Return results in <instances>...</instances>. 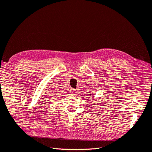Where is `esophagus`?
Returning <instances> with one entry per match:
<instances>
[{
  "label": "esophagus",
  "mask_w": 152,
  "mask_h": 152,
  "mask_svg": "<svg viewBox=\"0 0 152 152\" xmlns=\"http://www.w3.org/2000/svg\"><path fill=\"white\" fill-rule=\"evenodd\" d=\"M71 91H72V94H73V95H75V94H76L77 93V91L75 90V89H72L71 90Z\"/></svg>",
  "instance_id": "esophagus-1"
}]
</instances>
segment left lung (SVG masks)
I'll return each mask as SVG.
<instances>
[{
	"instance_id": "1",
	"label": "left lung",
	"mask_w": 152,
	"mask_h": 152,
	"mask_svg": "<svg viewBox=\"0 0 152 152\" xmlns=\"http://www.w3.org/2000/svg\"><path fill=\"white\" fill-rule=\"evenodd\" d=\"M91 95H93V94H91Z\"/></svg>"
}]
</instances>
